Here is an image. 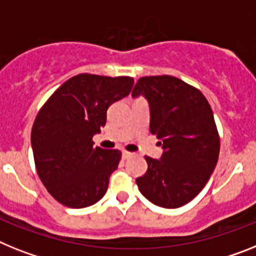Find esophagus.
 <instances>
[{
  "instance_id": "esophagus-1",
  "label": "esophagus",
  "mask_w": 256,
  "mask_h": 256,
  "mask_svg": "<svg viewBox=\"0 0 256 256\" xmlns=\"http://www.w3.org/2000/svg\"><path fill=\"white\" fill-rule=\"evenodd\" d=\"M132 156H134V153L128 152V150H124V152H122V157H124V158H125V160L130 158V157H132Z\"/></svg>"
}]
</instances>
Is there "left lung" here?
Masks as SVG:
<instances>
[{"mask_svg":"<svg viewBox=\"0 0 256 256\" xmlns=\"http://www.w3.org/2000/svg\"><path fill=\"white\" fill-rule=\"evenodd\" d=\"M132 96L144 95L150 108L152 134L162 140L161 160L146 156L148 170L138 188L152 204L175 208L198 194L216 166L220 136L208 99L174 76L138 80Z\"/></svg>","mask_w":256,"mask_h":256,"instance_id":"obj_1","label":"left lung"}]
</instances>
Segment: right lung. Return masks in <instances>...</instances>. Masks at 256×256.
Segmentation results:
<instances>
[{"label": "right lung", "instance_id": "1", "mask_svg": "<svg viewBox=\"0 0 256 256\" xmlns=\"http://www.w3.org/2000/svg\"><path fill=\"white\" fill-rule=\"evenodd\" d=\"M128 76L81 73L66 81L41 106L30 142L37 174L58 202L72 208L94 205L106 194L121 160L118 150L94 148L110 104L130 94Z\"/></svg>", "mask_w": 256, "mask_h": 256}]
</instances>
